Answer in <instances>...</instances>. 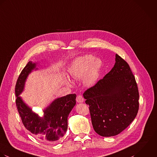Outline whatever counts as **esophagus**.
<instances>
[{
    "instance_id": "1",
    "label": "esophagus",
    "mask_w": 157,
    "mask_h": 157,
    "mask_svg": "<svg viewBox=\"0 0 157 157\" xmlns=\"http://www.w3.org/2000/svg\"><path fill=\"white\" fill-rule=\"evenodd\" d=\"M76 101L78 102H82L84 101V98L82 97V95L79 94L76 97Z\"/></svg>"
}]
</instances>
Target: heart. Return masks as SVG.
I'll use <instances>...</instances> for the list:
<instances>
[{"mask_svg":"<svg viewBox=\"0 0 157 157\" xmlns=\"http://www.w3.org/2000/svg\"><path fill=\"white\" fill-rule=\"evenodd\" d=\"M102 62L94 59L92 55H85L77 58L68 68V75L75 79H81L84 77V82L87 86H92L96 81ZM66 82L68 81L66 79Z\"/></svg>","mask_w":157,"mask_h":157,"instance_id":"b5f03b06","label":"heart"}]
</instances>
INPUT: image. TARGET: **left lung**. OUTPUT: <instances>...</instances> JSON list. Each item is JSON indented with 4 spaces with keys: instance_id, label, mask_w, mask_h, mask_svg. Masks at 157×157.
<instances>
[{
    "instance_id": "1",
    "label": "left lung",
    "mask_w": 157,
    "mask_h": 157,
    "mask_svg": "<svg viewBox=\"0 0 157 157\" xmlns=\"http://www.w3.org/2000/svg\"><path fill=\"white\" fill-rule=\"evenodd\" d=\"M115 61L112 69L83 94L94 129L102 136L121 133L139 109L138 86L130 66L117 54Z\"/></svg>"
}]
</instances>
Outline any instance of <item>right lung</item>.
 <instances>
[{
  "instance_id": "add662e5",
  "label": "right lung",
  "mask_w": 157,
  "mask_h": 157,
  "mask_svg": "<svg viewBox=\"0 0 157 157\" xmlns=\"http://www.w3.org/2000/svg\"><path fill=\"white\" fill-rule=\"evenodd\" d=\"M36 67L31 61L22 70L16 82V104L25 127L40 140L56 143L65 133L68 115L76 104V94H69L58 98L44 110V116L40 118L32 111L19 95L24 90L29 74Z\"/></svg>"
}]
</instances>
